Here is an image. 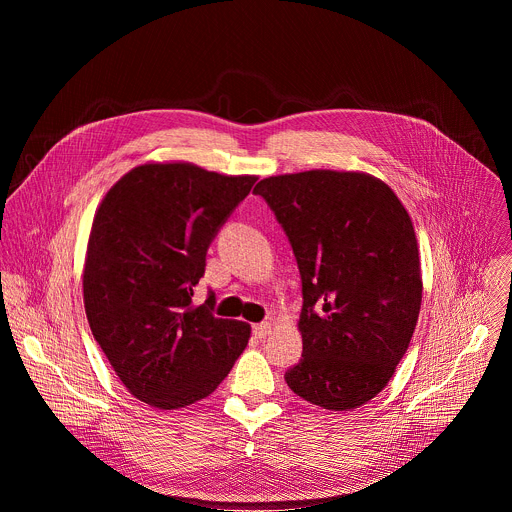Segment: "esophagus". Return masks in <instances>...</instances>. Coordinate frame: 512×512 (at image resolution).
<instances>
[{
	"label": "esophagus",
	"instance_id": "esophagus-1",
	"mask_svg": "<svg viewBox=\"0 0 512 512\" xmlns=\"http://www.w3.org/2000/svg\"><path fill=\"white\" fill-rule=\"evenodd\" d=\"M269 332H271V324H269V322H261V324H255V326H253L255 338H265Z\"/></svg>",
	"mask_w": 512,
	"mask_h": 512
}]
</instances>
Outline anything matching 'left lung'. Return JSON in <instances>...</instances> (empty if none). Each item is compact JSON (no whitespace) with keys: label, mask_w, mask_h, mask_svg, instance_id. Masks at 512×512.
I'll use <instances>...</instances> for the list:
<instances>
[{"label":"left lung","mask_w":512,"mask_h":512,"mask_svg":"<svg viewBox=\"0 0 512 512\" xmlns=\"http://www.w3.org/2000/svg\"><path fill=\"white\" fill-rule=\"evenodd\" d=\"M302 277V358L287 387L346 411L387 387L413 336L421 271L411 218L395 192L358 172L310 170L261 180Z\"/></svg>","instance_id":"8db88e82"}]
</instances>
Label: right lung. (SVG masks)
<instances>
[{
  "label": "right lung",
  "instance_id": "right-lung-1",
  "mask_svg": "<svg viewBox=\"0 0 512 512\" xmlns=\"http://www.w3.org/2000/svg\"><path fill=\"white\" fill-rule=\"evenodd\" d=\"M255 176L192 164H145L103 198L89 237L83 294L95 340L139 401L180 409L208 397L245 350L251 328L192 306L206 251Z\"/></svg>",
  "mask_w": 512,
  "mask_h": 512
}]
</instances>
